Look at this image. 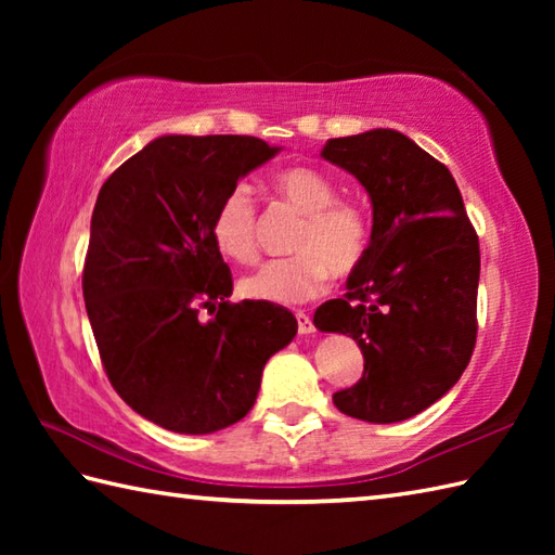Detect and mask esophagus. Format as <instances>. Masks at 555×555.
<instances>
[{
    "label": "esophagus",
    "mask_w": 555,
    "mask_h": 555,
    "mask_svg": "<svg viewBox=\"0 0 555 555\" xmlns=\"http://www.w3.org/2000/svg\"><path fill=\"white\" fill-rule=\"evenodd\" d=\"M296 320H298V332H300V334H312V332H314V322H312L310 314L296 312Z\"/></svg>",
    "instance_id": "1"
}]
</instances>
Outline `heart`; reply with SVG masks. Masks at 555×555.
<instances>
[{"instance_id": "heart-1", "label": "heart", "mask_w": 555, "mask_h": 555, "mask_svg": "<svg viewBox=\"0 0 555 555\" xmlns=\"http://www.w3.org/2000/svg\"><path fill=\"white\" fill-rule=\"evenodd\" d=\"M271 191L281 203L302 215L293 233L288 259H274L241 279V293L250 300L298 305L320 296L328 279H348L367 262L372 247V219L360 205L336 199L338 191L326 173L302 164L271 176ZM211 238L219 253L238 264H250L259 255L257 207L245 185L223 195Z\"/></svg>"}]
</instances>
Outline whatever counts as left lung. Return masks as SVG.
<instances>
[{
    "label": "left lung",
    "mask_w": 555,
    "mask_h": 555,
    "mask_svg": "<svg viewBox=\"0 0 555 555\" xmlns=\"http://www.w3.org/2000/svg\"><path fill=\"white\" fill-rule=\"evenodd\" d=\"M322 157L356 176L372 199L367 262L314 326L350 334L362 379L334 393L346 415L391 424L451 391L477 340L479 238L455 179L415 140L391 131L334 138Z\"/></svg>",
    "instance_id": "left-lung-1"
}]
</instances>
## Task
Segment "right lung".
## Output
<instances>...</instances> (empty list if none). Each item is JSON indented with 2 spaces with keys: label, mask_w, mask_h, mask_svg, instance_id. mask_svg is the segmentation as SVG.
<instances>
[{
  "label": "right lung",
  "mask_w": 555,
  "mask_h": 555,
  "mask_svg": "<svg viewBox=\"0 0 555 555\" xmlns=\"http://www.w3.org/2000/svg\"><path fill=\"white\" fill-rule=\"evenodd\" d=\"M279 150L253 135H162L100 188L82 269L88 320L116 393L169 431L243 420L267 360L298 332L284 308L227 300L231 269L211 238L223 195Z\"/></svg>",
  "instance_id": "add662e5"
}]
</instances>
